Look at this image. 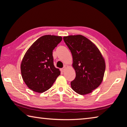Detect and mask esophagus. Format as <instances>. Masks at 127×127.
Masks as SVG:
<instances>
[{"mask_svg": "<svg viewBox=\"0 0 127 127\" xmlns=\"http://www.w3.org/2000/svg\"><path fill=\"white\" fill-rule=\"evenodd\" d=\"M65 68H66V66H64L63 68L61 69V71H62V72H63V71H64V70H65Z\"/></svg>", "mask_w": 127, "mask_h": 127, "instance_id": "1", "label": "esophagus"}]
</instances>
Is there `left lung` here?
<instances>
[{"label": "left lung", "mask_w": 127, "mask_h": 127, "mask_svg": "<svg viewBox=\"0 0 127 127\" xmlns=\"http://www.w3.org/2000/svg\"><path fill=\"white\" fill-rule=\"evenodd\" d=\"M70 50L76 77L71 82L74 91L80 95L92 92L100 86L105 69L104 59L98 48L82 35L64 36Z\"/></svg>", "instance_id": "obj_1"}]
</instances>
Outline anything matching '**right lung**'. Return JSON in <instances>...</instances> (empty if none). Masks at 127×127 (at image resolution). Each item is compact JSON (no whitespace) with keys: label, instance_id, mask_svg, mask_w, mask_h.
Segmentation results:
<instances>
[{"label":"right lung","instance_id":"add662e5","mask_svg":"<svg viewBox=\"0 0 127 127\" xmlns=\"http://www.w3.org/2000/svg\"><path fill=\"white\" fill-rule=\"evenodd\" d=\"M62 40V36L43 35L25 53L20 65L21 74L25 83L33 91H47L61 74L54 65L53 50Z\"/></svg>","mask_w":127,"mask_h":127}]
</instances>
